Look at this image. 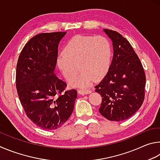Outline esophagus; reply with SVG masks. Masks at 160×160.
I'll list each match as a JSON object with an SVG mask.
<instances>
[{
  "instance_id": "34e87169",
  "label": "esophagus",
  "mask_w": 160,
  "mask_h": 160,
  "mask_svg": "<svg viewBox=\"0 0 160 160\" xmlns=\"http://www.w3.org/2000/svg\"><path fill=\"white\" fill-rule=\"evenodd\" d=\"M91 93V91L89 90V89H80V90L78 91V93L79 95H82V96H84V95H87Z\"/></svg>"
}]
</instances>
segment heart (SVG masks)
Masks as SVG:
<instances>
[{
    "mask_svg": "<svg viewBox=\"0 0 160 160\" xmlns=\"http://www.w3.org/2000/svg\"><path fill=\"white\" fill-rule=\"evenodd\" d=\"M112 55L110 42L105 36L77 35L64 46L62 54L57 58V65L68 82L77 77L79 67L82 72L71 84L86 88L94 79L106 74L110 67Z\"/></svg>",
    "mask_w": 160,
    "mask_h": 160,
    "instance_id": "heart-1",
    "label": "heart"
}]
</instances>
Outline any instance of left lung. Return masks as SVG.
I'll list each match as a JSON object with an SVG mask.
<instances>
[{
	"mask_svg": "<svg viewBox=\"0 0 160 160\" xmlns=\"http://www.w3.org/2000/svg\"><path fill=\"white\" fill-rule=\"evenodd\" d=\"M112 41V60L104 78L96 86L102 96L100 113L110 121L133 115L143 102L145 74L138 55L127 39L115 31L104 29Z\"/></svg>",
	"mask_w": 160,
	"mask_h": 160,
	"instance_id": "1",
	"label": "left lung"
}]
</instances>
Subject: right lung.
<instances>
[{
  "label": "right lung",
  "mask_w": 160,
  "mask_h": 160,
  "mask_svg": "<svg viewBox=\"0 0 160 160\" xmlns=\"http://www.w3.org/2000/svg\"><path fill=\"white\" fill-rule=\"evenodd\" d=\"M67 32L42 33L25 45L19 56L16 87L27 116L39 128L53 130L62 127L74 110V89L55 74L58 45Z\"/></svg>",
  "instance_id": "obj_1"
}]
</instances>
